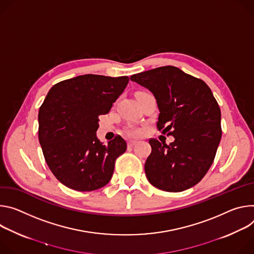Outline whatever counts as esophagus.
<instances>
[{"label": "esophagus", "instance_id": "34e87169", "mask_svg": "<svg viewBox=\"0 0 254 254\" xmlns=\"http://www.w3.org/2000/svg\"><path fill=\"white\" fill-rule=\"evenodd\" d=\"M137 142L136 141H129L128 142V147H133Z\"/></svg>", "mask_w": 254, "mask_h": 254}]
</instances>
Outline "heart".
<instances>
[{"instance_id": "1", "label": "heart", "mask_w": 254, "mask_h": 254, "mask_svg": "<svg viewBox=\"0 0 254 254\" xmlns=\"http://www.w3.org/2000/svg\"><path fill=\"white\" fill-rule=\"evenodd\" d=\"M127 133H128L129 135L136 136V135H138V134L140 133V131H139V129L136 128V127H130V128L127 129Z\"/></svg>"}]
</instances>
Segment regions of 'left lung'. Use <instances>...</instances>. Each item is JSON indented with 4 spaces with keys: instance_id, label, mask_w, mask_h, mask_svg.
Here are the masks:
<instances>
[{
    "instance_id": "1",
    "label": "left lung",
    "mask_w": 254,
    "mask_h": 254,
    "mask_svg": "<svg viewBox=\"0 0 254 254\" xmlns=\"http://www.w3.org/2000/svg\"><path fill=\"white\" fill-rule=\"evenodd\" d=\"M130 79L155 97L157 129L173 135L170 145L151 138L144 170L149 183L165 191H183L198 184L211 167L219 146L221 111L207 83L182 69L160 66Z\"/></svg>"
}]
</instances>
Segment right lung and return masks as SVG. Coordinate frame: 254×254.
<instances>
[{"label": "right lung", "mask_w": 254, "mask_h": 254, "mask_svg": "<svg viewBox=\"0 0 254 254\" xmlns=\"http://www.w3.org/2000/svg\"><path fill=\"white\" fill-rule=\"evenodd\" d=\"M128 81V76L83 74L49 90L39 109L38 137L48 167L65 187L91 191L110 182L127 144L117 135L104 145L96 132L99 116L108 114Z\"/></svg>", "instance_id": "obj_1"}]
</instances>
